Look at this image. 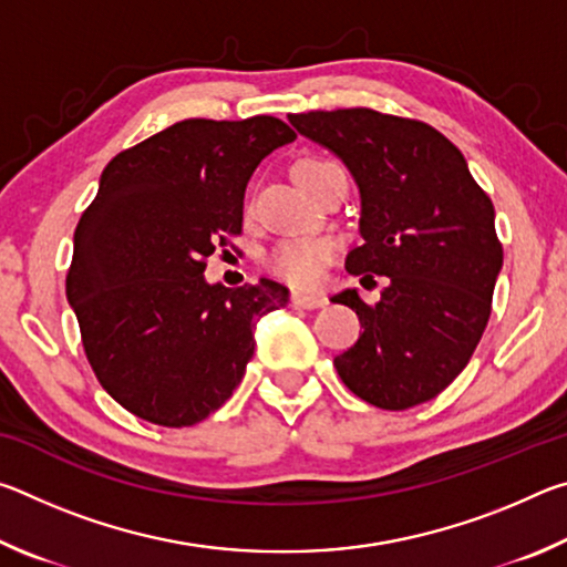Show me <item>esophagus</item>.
<instances>
[{
	"label": "esophagus",
	"mask_w": 567,
	"mask_h": 567,
	"mask_svg": "<svg viewBox=\"0 0 567 567\" xmlns=\"http://www.w3.org/2000/svg\"><path fill=\"white\" fill-rule=\"evenodd\" d=\"M290 305L297 307V310H315V307L328 305V297H324V295H300V292H295L290 297Z\"/></svg>",
	"instance_id": "1"
}]
</instances>
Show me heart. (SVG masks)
Listing matches in <instances>:
<instances>
[{
	"mask_svg": "<svg viewBox=\"0 0 567 567\" xmlns=\"http://www.w3.org/2000/svg\"><path fill=\"white\" fill-rule=\"evenodd\" d=\"M334 167L340 165H334L330 159H302L300 165L295 167V175L307 189L315 179ZM332 252L334 245L330 237L310 235L282 239V243H277L270 252L265 255V267L267 272L277 277V280L307 290V287H315L320 282L322 267L332 260Z\"/></svg>",
	"mask_w": 567,
	"mask_h": 567,
	"instance_id": "heart-1",
	"label": "heart"
}]
</instances>
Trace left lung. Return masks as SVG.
I'll return each mask as SVG.
<instances>
[{
    "label": "left lung",
    "mask_w": 567,
    "mask_h": 567,
    "mask_svg": "<svg viewBox=\"0 0 567 567\" xmlns=\"http://www.w3.org/2000/svg\"><path fill=\"white\" fill-rule=\"evenodd\" d=\"M290 124L332 150L360 187L362 245L350 249L348 272L388 277L375 305L358 290L332 297L352 307L362 328L334 358L338 375L382 410L437 398L491 320L503 267L491 197L463 152L420 120L352 107L290 114Z\"/></svg>",
    "instance_id": "1"
}]
</instances>
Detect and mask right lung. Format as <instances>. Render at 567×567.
I'll return each mask as SVG.
<instances>
[{
	"label": "right lung",
	"mask_w": 567,
	"mask_h": 567,
	"mask_svg": "<svg viewBox=\"0 0 567 567\" xmlns=\"http://www.w3.org/2000/svg\"><path fill=\"white\" fill-rule=\"evenodd\" d=\"M297 134L257 114L182 120L122 150L74 229L66 300L100 385L162 427H189L233 395L252 328L287 305L272 280L205 282L207 257L243 235L255 167Z\"/></svg>",
	"instance_id": "1"
}]
</instances>
